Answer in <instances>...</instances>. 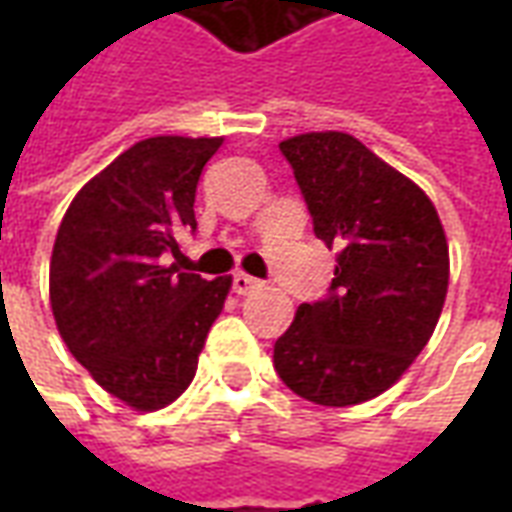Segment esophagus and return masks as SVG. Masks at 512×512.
<instances>
[{"label":"esophagus","mask_w":512,"mask_h":512,"mask_svg":"<svg viewBox=\"0 0 512 512\" xmlns=\"http://www.w3.org/2000/svg\"><path fill=\"white\" fill-rule=\"evenodd\" d=\"M260 285V279L249 277V274H235L233 277V290L238 296H246V293H252V290Z\"/></svg>","instance_id":"esophagus-1"}]
</instances>
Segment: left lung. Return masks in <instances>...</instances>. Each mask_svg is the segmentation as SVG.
<instances>
[{"label": "left lung", "instance_id": "left-lung-1", "mask_svg": "<svg viewBox=\"0 0 512 512\" xmlns=\"http://www.w3.org/2000/svg\"><path fill=\"white\" fill-rule=\"evenodd\" d=\"M312 216L337 246L329 293L274 343L279 378L318 406H356L403 376L439 323L450 252L428 194L340 131L279 142Z\"/></svg>", "mask_w": 512, "mask_h": 512}]
</instances>
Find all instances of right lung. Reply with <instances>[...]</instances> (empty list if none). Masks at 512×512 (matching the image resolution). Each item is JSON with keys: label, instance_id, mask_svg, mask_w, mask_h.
Masks as SVG:
<instances>
[{"label": "right lung", "instance_id": "1", "mask_svg": "<svg viewBox=\"0 0 512 512\" xmlns=\"http://www.w3.org/2000/svg\"><path fill=\"white\" fill-rule=\"evenodd\" d=\"M222 136H150L95 175L62 216L51 252V312L68 351L109 395L139 411L191 384L230 277L186 274L180 230Z\"/></svg>", "mask_w": 512, "mask_h": 512}]
</instances>
